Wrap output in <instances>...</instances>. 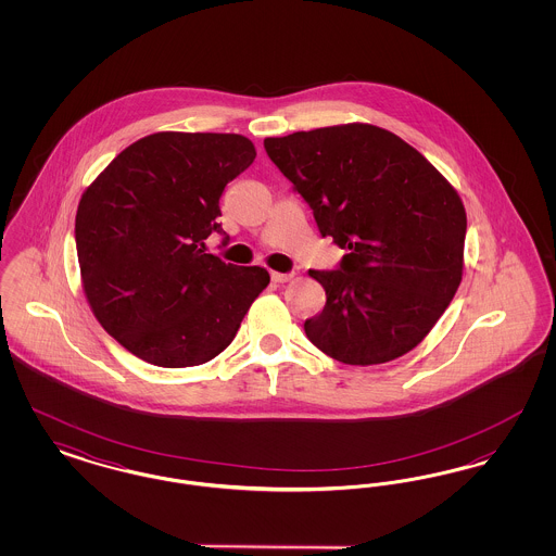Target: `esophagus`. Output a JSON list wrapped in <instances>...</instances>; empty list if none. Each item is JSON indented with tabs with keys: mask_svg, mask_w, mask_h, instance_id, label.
Listing matches in <instances>:
<instances>
[{
	"mask_svg": "<svg viewBox=\"0 0 556 556\" xmlns=\"http://www.w3.org/2000/svg\"><path fill=\"white\" fill-rule=\"evenodd\" d=\"M291 277H293V273H277V270L270 273V279L275 283H286V281H290Z\"/></svg>",
	"mask_w": 556,
	"mask_h": 556,
	"instance_id": "34e87169",
	"label": "esophagus"
}]
</instances>
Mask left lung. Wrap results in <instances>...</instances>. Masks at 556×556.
<instances>
[{"instance_id": "8db88e82", "label": "left lung", "mask_w": 556, "mask_h": 556, "mask_svg": "<svg viewBox=\"0 0 556 556\" xmlns=\"http://www.w3.org/2000/svg\"><path fill=\"white\" fill-rule=\"evenodd\" d=\"M265 150L311 206L318 233L348 250L333 270H311L327 302L304 323L308 340L363 367L413 350L463 277L458 193L415 148L372 125L268 137Z\"/></svg>"}]
</instances>
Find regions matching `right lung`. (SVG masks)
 I'll list each match as a JSON object with an SVG mask.
<instances>
[{
	"instance_id": "1",
	"label": "right lung",
	"mask_w": 556,
	"mask_h": 556,
	"mask_svg": "<svg viewBox=\"0 0 556 556\" xmlns=\"http://www.w3.org/2000/svg\"><path fill=\"white\" fill-rule=\"evenodd\" d=\"M256 159L233 132H154L87 187L75 220L85 295L108 333L137 358L181 369L233 342L270 281L263 266L206 250L223 231L218 200Z\"/></svg>"
}]
</instances>
